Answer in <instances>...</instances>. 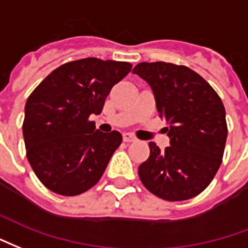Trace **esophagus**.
Returning <instances> with one entry per match:
<instances>
[{"label":"esophagus","instance_id":"esophagus-1","mask_svg":"<svg viewBox=\"0 0 248 248\" xmlns=\"http://www.w3.org/2000/svg\"><path fill=\"white\" fill-rule=\"evenodd\" d=\"M123 140L125 142H133L136 141L137 139L135 136H132L131 133H124V136H123Z\"/></svg>","mask_w":248,"mask_h":248}]
</instances>
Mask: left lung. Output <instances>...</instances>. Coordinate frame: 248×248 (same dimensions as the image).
<instances>
[{
	"mask_svg": "<svg viewBox=\"0 0 248 248\" xmlns=\"http://www.w3.org/2000/svg\"><path fill=\"white\" fill-rule=\"evenodd\" d=\"M132 72L151 86L170 139L165 151L149 142L151 155L139 166V177L162 200H190L209 186L222 162L227 139L223 103L189 67L142 62Z\"/></svg>",
	"mask_w": 248,
	"mask_h": 248,
	"instance_id": "8db88e82",
	"label": "left lung"
}]
</instances>
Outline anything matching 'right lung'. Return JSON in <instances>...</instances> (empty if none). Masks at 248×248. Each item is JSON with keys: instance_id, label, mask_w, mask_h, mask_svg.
<instances>
[{"instance_id": "right-lung-1", "label": "right lung", "mask_w": 248, "mask_h": 248, "mask_svg": "<svg viewBox=\"0 0 248 248\" xmlns=\"http://www.w3.org/2000/svg\"><path fill=\"white\" fill-rule=\"evenodd\" d=\"M132 64L86 58L55 68L31 92L22 131L26 156L39 181L61 196H78L96 185L120 132L97 131L90 115H99L112 87Z\"/></svg>"}]
</instances>
